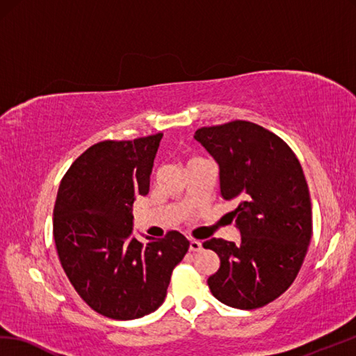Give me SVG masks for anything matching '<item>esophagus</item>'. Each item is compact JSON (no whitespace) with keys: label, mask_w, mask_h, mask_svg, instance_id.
<instances>
[{"label":"esophagus","mask_w":356,"mask_h":356,"mask_svg":"<svg viewBox=\"0 0 356 356\" xmlns=\"http://www.w3.org/2000/svg\"><path fill=\"white\" fill-rule=\"evenodd\" d=\"M189 250L191 252L202 250V243L197 241V239H189Z\"/></svg>","instance_id":"esophagus-1"}]
</instances>
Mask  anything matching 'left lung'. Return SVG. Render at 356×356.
Wrapping results in <instances>:
<instances>
[{"label": "left lung", "mask_w": 356, "mask_h": 356, "mask_svg": "<svg viewBox=\"0 0 356 356\" xmlns=\"http://www.w3.org/2000/svg\"><path fill=\"white\" fill-rule=\"evenodd\" d=\"M194 138L218 163L220 193L236 203L230 216L241 235L238 243H203L220 258L209 290L227 307L261 308L290 288L311 241V198L300 162L282 139L250 121L202 127Z\"/></svg>", "instance_id": "obj_1"}]
</instances>
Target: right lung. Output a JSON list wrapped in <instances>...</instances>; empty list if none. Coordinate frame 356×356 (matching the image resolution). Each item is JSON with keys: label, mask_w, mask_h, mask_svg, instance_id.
Segmentation results:
<instances>
[{"label": "right lung", "mask_w": 356, "mask_h": 356, "mask_svg": "<svg viewBox=\"0 0 356 356\" xmlns=\"http://www.w3.org/2000/svg\"><path fill=\"white\" fill-rule=\"evenodd\" d=\"M162 134L103 140L79 156L60 181L53 235L71 285L90 308L113 320L158 309L189 241L177 230L140 243L131 206L150 189Z\"/></svg>", "instance_id": "add662e5"}]
</instances>
